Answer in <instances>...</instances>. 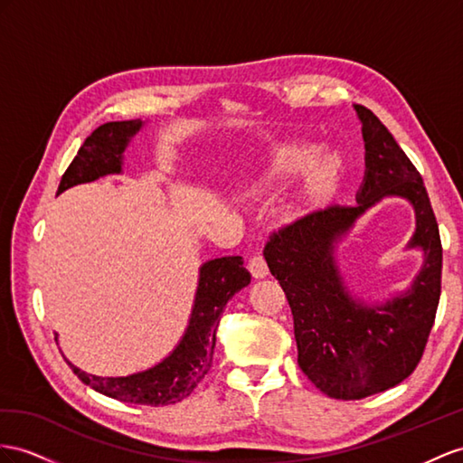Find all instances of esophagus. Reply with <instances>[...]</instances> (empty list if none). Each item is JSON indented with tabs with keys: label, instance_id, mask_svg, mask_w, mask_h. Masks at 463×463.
Instances as JSON below:
<instances>
[{
	"label": "esophagus",
	"instance_id": "34e87169",
	"mask_svg": "<svg viewBox=\"0 0 463 463\" xmlns=\"http://www.w3.org/2000/svg\"><path fill=\"white\" fill-rule=\"evenodd\" d=\"M248 269H250V274H252L256 279H262V278H266V276L269 274L266 260H264V256H260V254H256V256L250 258V262H248Z\"/></svg>",
	"mask_w": 463,
	"mask_h": 463
}]
</instances>
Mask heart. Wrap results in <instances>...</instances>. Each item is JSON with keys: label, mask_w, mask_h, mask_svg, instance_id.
I'll list each match as a JSON object with an SVG mask.
<instances>
[{"label": "heart", "mask_w": 463, "mask_h": 463, "mask_svg": "<svg viewBox=\"0 0 463 463\" xmlns=\"http://www.w3.org/2000/svg\"><path fill=\"white\" fill-rule=\"evenodd\" d=\"M311 158V148L299 146V145H288L278 148L271 154L264 170L260 172L254 180L252 187L256 189H269L283 184L289 175L299 172L303 165ZM330 172H333V162L328 158H317L311 162L309 168H307L305 175V192L307 194H317L318 189H323L328 182Z\"/></svg>", "instance_id": "1"}]
</instances>
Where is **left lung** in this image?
Returning a JSON list of instances; mask_svg holds the SVG:
<instances>
[{
	"label": "left lung",
	"instance_id": "1",
	"mask_svg": "<svg viewBox=\"0 0 463 463\" xmlns=\"http://www.w3.org/2000/svg\"><path fill=\"white\" fill-rule=\"evenodd\" d=\"M365 175L355 205L307 213L269 236L264 258L293 315L298 362L315 387L333 399H364L399 385L419 365L440 301L442 242L422 177L387 127L364 105ZM383 196L407 198L418 229L410 247L425 252L407 291L385 304L354 300L334 260L335 242Z\"/></svg>",
	"mask_w": 463,
	"mask_h": 463
}]
</instances>
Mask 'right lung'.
<instances>
[{"label":"right lung","instance_id":"right-lung-1","mask_svg":"<svg viewBox=\"0 0 463 463\" xmlns=\"http://www.w3.org/2000/svg\"><path fill=\"white\" fill-rule=\"evenodd\" d=\"M142 125L145 123L140 118H133V121L105 123L93 130L64 172L58 194L103 175L121 174L123 152ZM248 283L250 274L244 268L242 256H222L201 266L185 335L170 355L145 372L127 377H99L68 364L81 382L96 389L98 393L135 405H172L192 395V391L211 370L221 313L232 295Z\"/></svg>","mask_w":463,"mask_h":463}]
</instances>
